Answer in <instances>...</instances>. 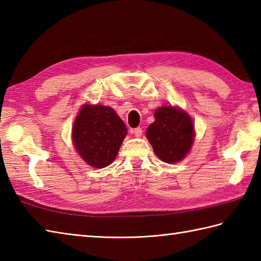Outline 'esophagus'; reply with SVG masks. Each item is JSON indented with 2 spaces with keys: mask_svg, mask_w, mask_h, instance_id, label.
Returning <instances> with one entry per match:
<instances>
[{
  "mask_svg": "<svg viewBox=\"0 0 261 261\" xmlns=\"http://www.w3.org/2000/svg\"><path fill=\"white\" fill-rule=\"evenodd\" d=\"M131 134H134L136 137H141L142 135V129L141 127H135V129H131Z\"/></svg>",
  "mask_w": 261,
  "mask_h": 261,
  "instance_id": "34e87169",
  "label": "esophagus"
}]
</instances>
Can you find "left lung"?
Segmentation results:
<instances>
[{
    "mask_svg": "<svg viewBox=\"0 0 261 261\" xmlns=\"http://www.w3.org/2000/svg\"><path fill=\"white\" fill-rule=\"evenodd\" d=\"M154 118L146 134L154 153L165 163L179 162L190 151L194 140L190 115L179 109L163 107L156 110Z\"/></svg>",
    "mask_w": 261,
    "mask_h": 261,
    "instance_id": "left-lung-1",
    "label": "left lung"
}]
</instances>
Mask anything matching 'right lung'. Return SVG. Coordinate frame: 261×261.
<instances>
[{"instance_id": "add662e5", "label": "right lung", "mask_w": 261, "mask_h": 261, "mask_svg": "<svg viewBox=\"0 0 261 261\" xmlns=\"http://www.w3.org/2000/svg\"><path fill=\"white\" fill-rule=\"evenodd\" d=\"M71 136L80 156L93 167L104 168L114 162L126 127L112 108L85 105L77 115Z\"/></svg>"}]
</instances>
